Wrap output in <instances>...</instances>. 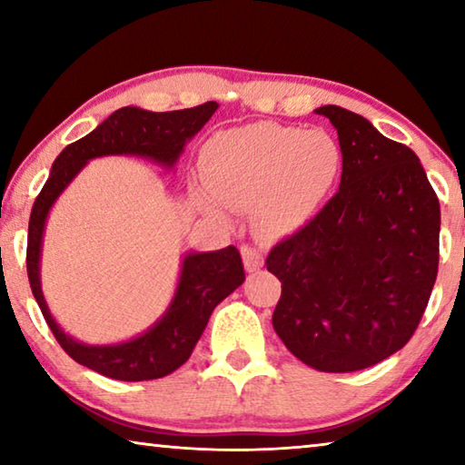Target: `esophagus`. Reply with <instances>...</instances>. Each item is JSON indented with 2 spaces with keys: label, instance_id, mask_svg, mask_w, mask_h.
Here are the masks:
<instances>
[{
  "label": "esophagus",
  "instance_id": "obj_1",
  "mask_svg": "<svg viewBox=\"0 0 465 465\" xmlns=\"http://www.w3.org/2000/svg\"><path fill=\"white\" fill-rule=\"evenodd\" d=\"M242 258H243V264H246L248 272L258 271L264 262L261 252H258L256 248H252V246H242Z\"/></svg>",
  "mask_w": 465,
  "mask_h": 465
}]
</instances>
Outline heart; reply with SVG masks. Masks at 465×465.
Segmentation results:
<instances>
[{"label":"heart","mask_w":465,"mask_h":465,"mask_svg":"<svg viewBox=\"0 0 465 465\" xmlns=\"http://www.w3.org/2000/svg\"><path fill=\"white\" fill-rule=\"evenodd\" d=\"M204 183L232 209L258 204V227L269 235L299 230L338 184L344 149L332 133L281 123H254L215 133L201 149Z\"/></svg>","instance_id":"b5f03b06"}]
</instances>
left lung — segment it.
I'll use <instances>...</instances> for the list:
<instances>
[{"mask_svg": "<svg viewBox=\"0 0 465 465\" xmlns=\"http://www.w3.org/2000/svg\"><path fill=\"white\" fill-rule=\"evenodd\" d=\"M344 149L341 188L266 256L272 326L318 371L349 373L411 341L439 271V199L411 147L341 106L316 110Z\"/></svg>", "mask_w": 465, "mask_h": 465, "instance_id": "8db88e82", "label": "left lung"}]
</instances>
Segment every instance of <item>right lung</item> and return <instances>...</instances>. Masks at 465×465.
I'll return each mask as SVG.
<instances>
[{
	"mask_svg": "<svg viewBox=\"0 0 465 465\" xmlns=\"http://www.w3.org/2000/svg\"><path fill=\"white\" fill-rule=\"evenodd\" d=\"M217 108V102H204L194 108L170 110V113H149V110L135 106L114 110L90 135L77 139L75 143H69L63 149L57 160L53 162L49 180L33 204L28 222L26 271L38 308L61 349L80 365L106 375L110 380H157V377L168 375L184 365L193 355L194 344L199 342L215 305L233 293L246 279L240 250L227 246L217 252L186 254L174 302L166 316L145 334L133 338L129 342L90 346L77 342L63 332L46 308L41 279H38L46 215L63 188L72 183L77 172L92 157L119 153L145 155L163 166H174L186 141L204 127V123L213 116Z\"/></svg>",
	"mask_w": 465,
	"mask_h": 465,
	"instance_id": "1",
	"label": "right lung"
}]
</instances>
